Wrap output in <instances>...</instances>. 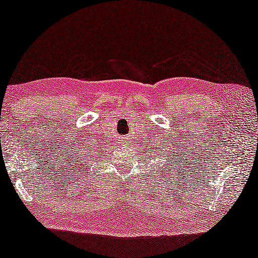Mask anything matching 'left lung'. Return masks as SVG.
Wrapping results in <instances>:
<instances>
[{"label":"left lung","instance_id":"1","mask_svg":"<svg viewBox=\"0 0 258 258\" xmlns=\"http://www.w3.org/2000/svg\"><path fill=\"white\" fill-rule=\"evenodd\" d=\"M167 147H169L168 144H167ZM157 149H160V148L157 147ZM169 149H170V148H164V144H162V148H161L160 150H158V151H162V153H158V154H164V155H165L164 158L162 157L161 155H160V157H161V161H163V162H161L162 165H161V167H160V170H161V169H162V170H164V171H165V165H163V163H164V164H167L168 162H169V167H170V164H172V162H170V157H171V154H172V153H171H171H169L168 151H170L169 150ZM153 153H154V151H153ZM154 158H155V160H156V158H158V157L155 156ZM158 161H160V160H158ZM171 161H172V160H171ZM161 163H157V165H158V164H161ZM154 165H156V164H154ZM168 171H170V170H168Z\"/></svg>","mask_w":258,"mask_h":258}]
</instances>
